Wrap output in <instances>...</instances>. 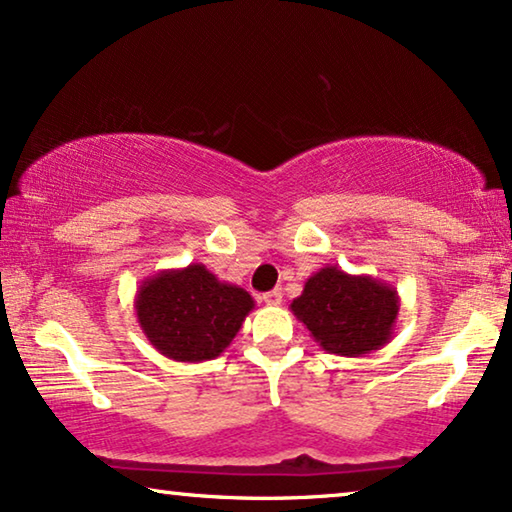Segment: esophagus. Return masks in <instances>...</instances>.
<instances>
[{
  "instance_id": "34e87169",
  "label": "esophagus",
  "mask_w": 512,
  "mask_h": 512,
  "mask_svg": "<svg viewBox=\"0 0 512 512\" xmlns=\"http://www.w3.org/2000/svg\"><path fill=\"white\" fill-rule=\"evenodd\" d=\"M261 300L265 305H279L282 303V289H272L268 293H263Z\"/></svg>"
}]
</instances>
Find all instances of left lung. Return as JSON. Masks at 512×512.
<instances>
[{"instance_id": "obj_1", "label": "left lung", "mask_w": 512, "mask_h": 512, "mask_svg": "<svg viewBox=\"0 0 512 512\" xmlns=\"http://www.w3.org/2000/svg\"><path fill=\"white\" fill-rule=\"evenodd\" d=\"M401 310L398 291L370 275L326 265L307 279L291 312L328 354L363 356L387 345Z\"/></svg>"}]
</instances>
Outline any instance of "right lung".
Wrapping results in <instances>:
<instances>
[{
  "label": "right lung",
  "mask_w": 512,
  "mask_h": 512,
  "mask_svg": "<svg viewBox=\"0 0 512 512\" xmlns=\"http://www.w3.org/2000/svg\"><path fill=\"white\" fill-rule=\"evenodd\" d=\"M254 298L221 282L202 263L160 270L139 284L135 312L139 328L172 361L216 359L233 342Z\"/></svg>",
  "instance_id": "obj_1"
}]
</instances>
